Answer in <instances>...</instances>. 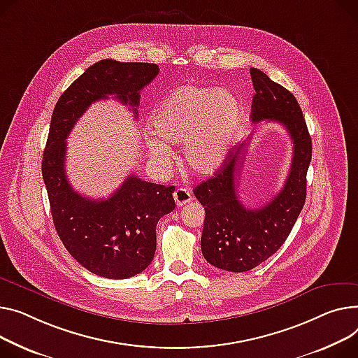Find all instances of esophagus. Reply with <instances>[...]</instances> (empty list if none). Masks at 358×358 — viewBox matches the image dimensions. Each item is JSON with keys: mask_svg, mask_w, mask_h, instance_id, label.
Returning a JSON list of instances; mask_svg holds the SVG:
<instances>
[{"mask_svg": "<svg viewBox=\"0 0 358 358\" xmlns=\"http://www.w3.org/2000/svg\"><path fill=\"white\" fill-rule=\"evenodd\" d=\"M174 200L177 207H181L192 200V193H189L187 188H177L174 192Z\"/></svg>", "mask_w": 358, "mask_h": 358, "instance_id": "34e87169", "label": "esophagus"}]
</instances>
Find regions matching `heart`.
I'll return each instance as SVG.
<instances>
[{
	"label": "heart",
	"instance_id": "1",
	"mask_svg": "<svg viewBox=\"0 0 358 358\" xmlns=\"http://www.w3.org/2000/svg\"><path fill=\"white\" fill-rule=\"evenodd\" d=\"M245 108L234 93L211 86H181L151 112L150 127L157 138L147 139L151 158L165 164L169 145L184 147L187 169L197 176L220 170L241 131Z\"/></svg>",
	"mask_w": 358,
	"mask_h": 358
}]
</instances>
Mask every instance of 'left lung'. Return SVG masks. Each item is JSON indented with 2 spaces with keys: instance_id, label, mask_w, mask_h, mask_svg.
Returning <instances> with one entry per match:
<instances>
[{
  "instance_id": "8db88e82",
  "label": "left lung",
  "mask_w": 358,
  "mask_h": 358,
  "mask_svg": "<svg viewBox=\"0 0 358 358\" xmlns=\"http://www.w3.org/2000/svg\"><path fill=\"white\" fill-rule=\"evenodd\" d=\"M255 87L252 122L271 121L288 131L294 155L289 174L280 192L264 207L248 208L237 196V177L245 161V141L229 152L214 177L194 188L204 206L206 219L201 252L210 265L229 272H246L271 257L289 236L306 197V171L313 157V141L294 94L252 67Z\"/></svg>"
}]
</instances>
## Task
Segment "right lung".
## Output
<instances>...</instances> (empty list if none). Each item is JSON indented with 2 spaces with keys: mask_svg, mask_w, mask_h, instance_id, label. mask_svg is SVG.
<instances>
[{
  "mask_svg": "<svg viewBox=\"0 0 358 358\" xmlns=\"http://www.w3.org/2000/svg\"><path fill=\"white\" fill-rule=\"evenodd\" d=\"M158 71L154 63L101 60L64 90L52 115L41 173L56 231L85 269L108 279H127L148 268L157 248V223L176 208V187L132 174L109 199H87L66 177V139L86 109L108 96L129 105L136 116L139 90Z\"/></svg>",
  "mask_w": 358,
  "mask_h": 358,
  "instance_id": "add662e5",
  "label": "right lung"
}]
</instances>
